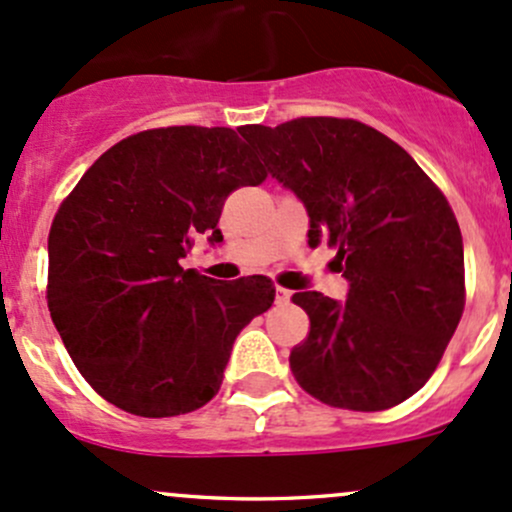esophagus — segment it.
<instances>
[{
  "label": "esophagus",
  "instance_id": "1",
  "mask_svg": "<svg viewBox=\"0 0 512 512\" xmlns=\"http://www.w3.org/2000/svg\"><path fill=\"white\" fill-rule=\"evenodd\" d=\"M290 295H293V293H290V290L280 288V285L276 288V302H280V305H285V302H290Z\"/></svg>",
  "mask_w": 512,
  "mask_h": 512
}]
</instances>
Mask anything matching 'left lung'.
Instances as JSON below:
<instances>
[{"mask_svg": "<svg viewBox=\"0 0 512 512\" xmlns=\"http://www.w3.org/2000/svg\"><path fill=\"white\" fill-rule=\"evenodd\" d=\"M241 136L310 217L349 280L346 302L295 293L310 317L290 351L302 390L332 408L376 412L427 383L466 302L464 244L442 190L405 148L356 119L300 117Z\"/></svg>", "mask_w": 512, "mask_h": 512, "instance_id": "1", "label": "left lung"}]
</instances>
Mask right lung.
I'll return each instance as SVG.
<instances>
[{
	"label": "right lung",
	"mask_w": 512,
	"mask_h": 512,
	"mask_svg": "<svg viewBox=\"0 0 512 512\" xmlns=\"http://www.w3.org/2000/svg\"><path fill=\"white\" fill-rule=\"evenodd\" d=\"M227 126L148 129L104 151L48 234L51 320L87 383L131 415L202 408L236 334L276 298L266 276L214 280L180 258L222 241L224 200L266 180Z\"/></svg>",
	"instance_id": "add662e5"
}]
</instances>
